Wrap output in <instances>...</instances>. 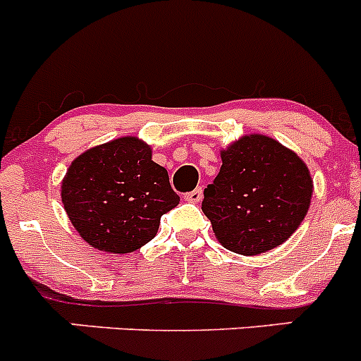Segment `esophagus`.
Wrapping results in <instances>:
<instances>
[{
    "mask_svg": "<svg viewBox=\"0 0 361 361\" xmlns=\"http://www.w3.org/2000/svg\"><path fill=\"white\" fill-rule=\"evenodd\" d=\"M202 197H204V191H202V188H197V190H193V191H190V193L184 195V200L195 202V204H197V202L202 200Z\"/></svg>",
    "mask_w": 361,
    "mask_h": 361,
    "instance_id": "obj_1",
    "label": "esophagus"
}]
</instances>
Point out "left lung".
<instances>
[{
  "instance_id": "left-lung-1",
  "label": "left lung",
  "mask_w": 361,
  "mask_h": 361,
  "mask_svg": "<svg viewBox=\"0 0 361 361\" xmlns=\"http://www.w3.org/2000/svg\"><path fill=\"white\" fill-rule=\"evenodd\" d=\"M221 163L202 202L218 241L246 257L286 243L314 193L301 157L269 136L246 135L221 150Z\"/></svg>"
}]
</instances>
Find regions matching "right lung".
Listing matches in <instances>:
<instances>
[{"instance_id": "right-lung-1", "label": "right lung", "mask_w": 361, "mask_h": 361, "mask_svg": "<svg viewBox=\"0 0 361 361\" xmlns=\"http://www.w3.org/2000/svg\"><path fill=\"white\" fill-rule=\"evenodd\" d=\"M61 202L78 234L108 253H131L156 238L161 216L180 202L166 168L135 136L88 149L61 183Z\"/></svg>"}]
</instances>
